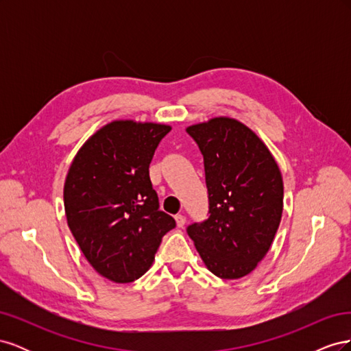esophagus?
Segmentation results:
<instances>
[{
  "label": "esophagus",
  "mask_w": 351,
  "mask_h": 351,
  "mask_svg": "<svg viewBox=\"0 0 351 351\" xmlns=\"http://www.w3.org/2000/svg\"><path fill=\"white\" fill-rule=\"evenodd\" d=\"M176 222H177V226H178L180 228H183V227H184V224H186V217H184V215H182V214L176 215Z\"/></svg>",
  "instance_id": "1"
}]
</instances>
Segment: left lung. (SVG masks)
I'll use <instances>...</instances> for the list:
<instances>
[{"instance_id": "obj_1", "label": "left lung", "mask_w": 351, "mask_h": 351, "mask_svg": "<svg viewBox=\"0 0 351 351\" xmlns=\"http://www.w3.org/2000/svg\"><path fill=\"white\" fill-rule=\"evenodd\" d=\"M204 155L208 218L187 234L208 269L224 280L250 274L268 253L282 215L280 168L259 137L218 117L187 127Z\"/></svg>"}]
</instances>
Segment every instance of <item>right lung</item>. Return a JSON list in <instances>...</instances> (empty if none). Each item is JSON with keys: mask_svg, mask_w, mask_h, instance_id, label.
Segmentation results:
<instances>
[{"mask_svg": "<svg viewBox=\"0 0 351 351\" xmlns=\"http://www.w3.org/2000/svg\"><path fill=\"white\" fill-rule=\"evenodd\" d=\"M169 125L110 123L82 146L64 184L67 224L102 277L132 282L151 268L176 219L159 209L149 164Z\"/></svg>", "mask_w": 351, "mask_h": 351, "instance_id": "1", "label": "right lung"}]
</instances>
